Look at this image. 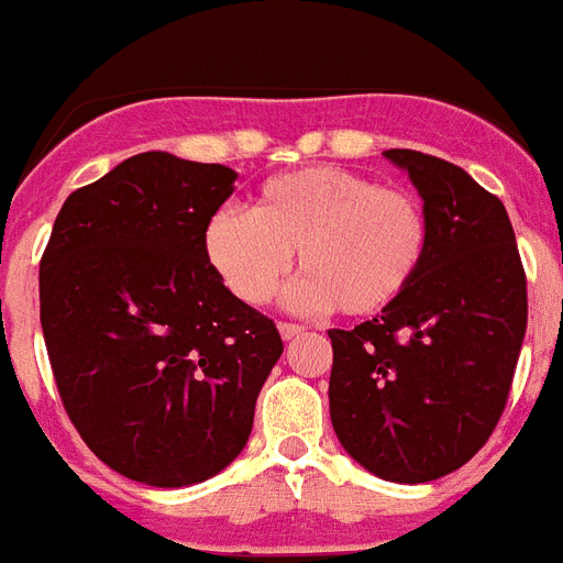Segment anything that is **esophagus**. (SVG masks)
<instances>
[{"label":"esophagus","instance_id":"obj_1","mask_svg":"<svg viewBox=\"0 0 563 563\" xmlns=\"http://www.w3.org/2000/svg\"><path fill=\"white\" fill-rule=\"evenodd\" d=\"M277 329H280L283 340H295V338H300V334H303V325H297V323H280Z\"/></svg>","mask_w":563,"mask_h":563}]
</instances>
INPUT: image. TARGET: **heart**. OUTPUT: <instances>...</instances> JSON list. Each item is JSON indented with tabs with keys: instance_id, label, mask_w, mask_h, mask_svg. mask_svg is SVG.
Segmentation results:
<instances>
[{
	"instance_id": "obj_1",
	"label": "heart",
	"mask_w": 563,
	"mask_h": 563,
	"mask_svg": "<svg viewBox=\"0 0 563 563\" xmlns=\"http://www.w3.org/2000/svg\"><path fill=\"white\" fill-rule=\"evenodd\" d=\"M202 249L243 303L272 300L297 252L306 274L289 295L295 309L334 306L346 318H369L415 283L429 223L418 197L404 188H380L338 165H309L268 177L252 211H217Z\"/></svg>"
}]
</instances>
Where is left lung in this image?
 <instances>
[{
  "label": "left lung",
  "mask_w": 563,
  "mask_h": 563,
  "mask_svg": "<svg viewBox=\"0 0 563 563\" xmlns=\"http://www.w3.org/2000/svg\"><path fill=\"white\" fill-rule=\"evenodd\" d=\"M384 157L423 200L427 260L389 309L329 332V412L363 470L427 484L461 470L507 406L527 332V277L495 194L420 151Z\"/></svg>",
  "instance_id": "1"
}]
</instances>
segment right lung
<instances>
[{"instance_id": "1", "label": "right lung", "mask_w": 563, "mask_h": 563, "mask_svg": "<svg viewBox=\"0 0 563 563\" xmlns=\"http://www.w3.org/2000/svg\"><path fill=\"white\" fill-rule=\"evenodd\" d=\"M234 179L225 165L136 154L70 194L42 254V334L65 412L140 484L223 472L283 354L277 325L225 289L202 249Z\"/></svg>"}]
</instances>
